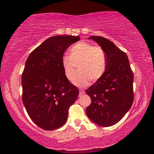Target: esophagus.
Segmentation results:
<instances>
[{
  "label": "esophagus",
  "mask_w": 154,
  "mask_h": 154,
  "mask_svg": "<svg viewBox=\"0 0 154 154\" xmlns=\"http://www.w3.org/2000/svg\"><path fill=\"white\" fill-rule=\"evenodd\" d=\"M84 93H85V91H84L83 90H80V93H79L80 96H81L82 94H83Z\"/></svg>",
  "instance_id": "1"
}]
</instances>
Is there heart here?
<instances>
[{"mask_svg": "<svg viewBox=\"0 0 154 154\" xmlns=\"http://www.w3.org/2000/svg\"><path fill=\"white\" fill-rule=\"evenodd\" d=\"M69 51L70 55L62 56V66L67 79L71 80L78 64L79 70L72 79L75 85L84 87L90 83V80L96 81L104 75L107 57L101 46L81 41L73 45Z\"/></svg>", "mask_w": 154, "mask_h": 154, "instance_id": "obj_1", "label": "heart"}]
</instances>
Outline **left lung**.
<instances>
[{
	"label": "left lung",
	"instance_id": "left-lung-1",
	"mask_svg": "<svg viewBox=\"0 0 154 154\" xmlns=\"http://www.w3.org/2000/svg\"><path fill=\"white\" fill-rule=\"evenodd\" d=\"M106 52V69L104 75L85 92L91 98L86 114L97 125L109 127L114 125L131 108L134 100L133 73L125 52L109 39L90 36Z\"/></svg>",
	"mask_w": 154,
	"mask_h": 154
}]
</instances>
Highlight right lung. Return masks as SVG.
Masks as SVG:
<instances>
[{"label":"right lung","mask_w":154,"mask_h":154,"mask_svg":"<svg viewBox=\"0 0 154 154\" xmlns=\"http://www.w3.org/2000/svg\"><path fill=\"white\" fill-rule=\"evenodd\" d=\"M79 35H54L45 40L27 58L22 75V102L29 117L39 128L62 127L79 91L64 74L62 57Z\"/></svg>","instance_id":"add662e5"}]
</instances>
